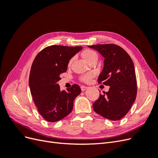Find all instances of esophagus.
<instances>
[{"label": "esophagus", "instance_id": "esophagus-1", "mask_svg": "<svg viewBox=\"0 0 158 158\" xmlns=\"http://www.w3.org/2000/svg\"><path fill=\"white\" fill-rule=\"evenodd\" d=\"M88 89V87L84 86V85H82V86H81V90H82V92H84V91H85V89Z\"/></svg>", "mask_w": 158, "mask_h": 158}]
</instances>
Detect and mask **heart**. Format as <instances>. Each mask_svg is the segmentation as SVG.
<instances>
[{
  "label": "heart",
  "instance_id": "b5f03b06",
  "mask_svg": "<svg viewBox=\"0 0 158 158\" xmlns=\"http://www.w3.org/2000/svg\"><path fill=\"white\" fill-rule=\"evenodd\" d=\"M82 56L85 59V60L87 62H88L89 63L94 59H98V55L96 53V52H95L94 51L91 50V49L85 50L83 52ZM73 60V58L70 59L69 62V65H70L72 63ZM94 76H95V73L94 72H89V73H88L86 74L81 76L80 79L81 81H82V82L87 83V82H89V81L94 77Z\"/></svg>",
  "mask_w": 158,
  "mask_h": 158
}]
</instances>
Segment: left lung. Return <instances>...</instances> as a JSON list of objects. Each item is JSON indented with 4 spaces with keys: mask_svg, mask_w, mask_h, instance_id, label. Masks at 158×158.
<instances>
[{
    "mask_svg": "<svg viewBox=\"0 0 158 158\" xmlns=\"http://www.w3.org/2000/svg\"><path fill=\"white\" fill-rule=\"evenodd\" d=\"M99 51L104 58V66L98 83L109 85L107 92L99 95L93 104L95 113L111 121L125 117L135 102L136 79L133 62L127 52L114 44L88 46Z\"/></svg>",
    "mask_w": 158,
    "mask_h": 158,
    "instance_id": "1",
    "label": "left lung"
}]
</instances>
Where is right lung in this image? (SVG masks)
Segmentation results:
<instances>
[{
	"instance_id": "1",
	"label": "right lung",
	"mask_w": 158,
	"mask_h": 158,
	"mask_svg": "<svg viewBox=\"0 0 158 158\" xmlns=\"http://www.w3.org/2000/svg\"><path fill=\"white\" fill-rule=\"evenodd\" d=\"M82 47L51 45L41 50L33 61L29 85L37 111L47 121L54 123L69 114L74 99L81 93L77 84L60 91L56 82L66 73L70 59Z\"/></svg>"
}]
</instances>
